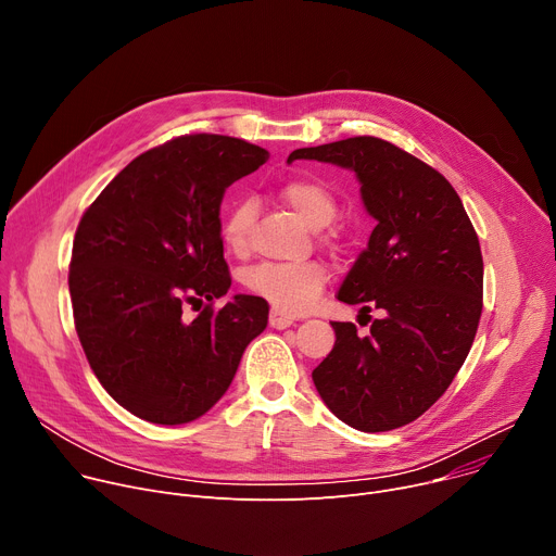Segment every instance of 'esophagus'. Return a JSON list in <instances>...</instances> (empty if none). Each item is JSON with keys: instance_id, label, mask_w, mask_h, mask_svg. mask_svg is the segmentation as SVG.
I'll return each instance as SVG.
<instances>
[{"instance_id": "obj_1", "label": "esophagus", "mask_w": 556, "mask_h": 556, "mask_svg": "<svg viewBox=\"0 0 556 556\" xmlns=\"http://www.w3.org/2000/svg\"><path fill=\"white\" fill-rule=\"evenodd\" d=\"M294 321H296V319H294L292 315H288V313H283V311H279V308H273V311H270V326L277 328V330H283V328L292 326Z\"/></svg>"}]
</instances>
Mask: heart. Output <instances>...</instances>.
Masks as SVG:
<instances>
[{
  "instance_id": "1",
  "label": "heart",
  "mask_w": 556,
  "mask_h": 556,
  "mask_svg": "<svg viewBox=\"0 0 556 556\" xmlns=\"http://www.w3.org/2000/svg\"><path fill=\"white\" fill-rule=\"evenodd\" d=\"M279 199L313 228L328 226L337 215L332 190L311 177H292L279 186ZM257 219V201L241 197L222 217V239L232 255H245ZM328 283V270L319 262L260 264L245 270L243 286L283 313H304L317 304Z\"/></svg>"
}]
</instances>
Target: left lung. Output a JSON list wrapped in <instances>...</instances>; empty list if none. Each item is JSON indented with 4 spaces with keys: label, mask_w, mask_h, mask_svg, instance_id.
Masks as SVG:
<instances>
[{
    "label": "left lung",
    "mask_w": 556,
    "mask_h": 556,
    "mask_svg": "<svg viewBox=\"0 0 556 556\" xmlns=\"http://www.w3.org/2000/svg\"><path fill=\"white\" fill-rule=\"evenodd\" d=\"M357 173L377 219L337 292L362 313L381 311L370 334L332 321L337 341L313 370L326 406L350 428L386 432L421 417L447 390L472 348L483 308L479 237L450 181L401 150L362 135L292 150Z\"/></svg>",
    "instance_id": "obj_1"
}]
</instances>
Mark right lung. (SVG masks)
Returning a JSON list of instances; mask_svg holds the SVG:
<instances>
[{
    "label": "right lung",
    "instance_id": "obj_1",
    "mask_svg": "<svg viewBox=\"0 0 556 556\" xmlns=\"http://www.w3.org/2000/svg\"><path fill=\"white\" fill-rule=\"evenodd\" d=\"M268 157L237 137L181 135L135 157L81 215L68 273L75 330L99 383L135 417L179 426L208 413L264 332L266 299L213 304L232 281L224 192Z\"/></svg>",
    "mask_w": 556,
    "mask_h": 556
}]
</instances>
